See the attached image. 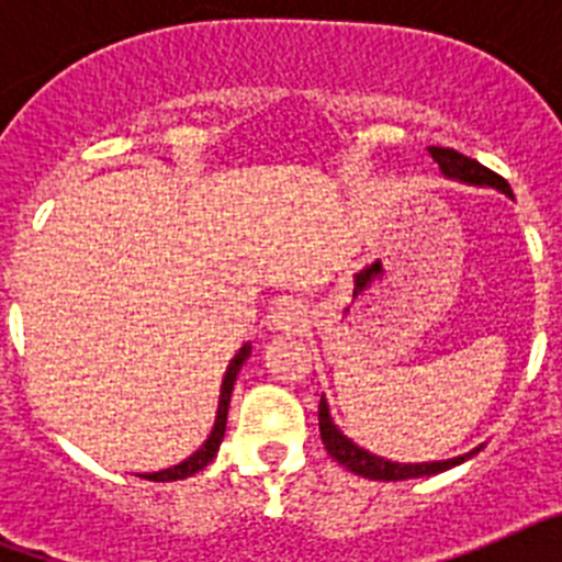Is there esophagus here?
I'll list each match as a JSON object with an SVG mask.
<instances>
[{"mask_svg": "<svg viewBox=\"0 0 562 562\" xmlns=\"http://www.w3.org/2000/svg\"><path fill=\"white\" fill-rule=\"evenodd\" d=\"M272 326L284 331H297L301 326H306L304 304H297V301H284V304H278L276 312H272Z\"/></svg>", "mask_w": 562, "mask_h": 562, "instance_id": "34e87169", "label": "esophagus"}]
</instances>
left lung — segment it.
Returning <instances> with one entry per match:
<instances>
[{"label": "left lung", "instance_id": "1", "mask_svg": "<svg viewBox=\"0 0 562 562\" xmlns=\"http://www.w3.org/2000/svg\"><path fill=\"white\" fill-rule=\"evenodd\" d=\"M430 157L439 162V168L448 177L461 182H475V186H493L498 191L509 193V182L501 177V173L490 171L486 166H481L479 160L473 157H467V154L456 151V148H445V146H430L428 148ZM317 425H321V439H324V448L337 464H342L346 470H351L355 475H362V479L371 481H405V479H419V475H434L441 473V470H450V467L461 464L470 456H461V459H448V461H430V464H396V461H385L380 456H371L369 450L357 448L355 441H349L340 430L331 425L329 408H326V402L321 400L317 405Z\"/></svg>", "mask_w": 562, "mask_h": 562}]
</instances>
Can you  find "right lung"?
Here are the masks:
<instances>
[{
    "label": "right lung",
    "mask_w": 562,
    "mask_h": 562,
    "mask_svg": "<svg viewBox=\"0 0 562 562\" xmlns=\"http://www.w3.org/2000/svg\"><path fill=\"white\" fill-rule=\"evenodd\" d=\"M247 357H250V346H245V349L238 351V355L231 360V366H227V374H225V380H222V396H220V411H216V425H213V430H211V436H207L205 445H202V448L196 450L191 459L182 461V464L171 467V470H160V473H146L143 479H148V481H180V479H188V475H193V473H200L202 467H207L213 459H216V450H220L222 439H225L227 405H231L233 382H236L238 369H241V362H245Z\"/></svg>",
    "instance_id": "right-lung-1"
}]
</instances>
